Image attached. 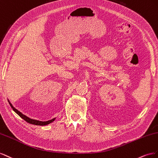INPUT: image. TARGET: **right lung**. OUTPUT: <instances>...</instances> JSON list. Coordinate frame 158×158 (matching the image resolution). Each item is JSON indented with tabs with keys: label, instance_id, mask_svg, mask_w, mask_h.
Masks as SVG:
<instances>
[{
	"label": "right lung",
	"instance_id": "right-lung-1",
	"mask_svg": "<svg viewBox=\"0 0 158 158\" xmlns=\"http://www.w3.org/2000/svg\"><path fill=\"white\" fill-rule=\"evenodd\" d=\"M8 102H9V104H10V106L12 107V110H14L17 114H19L22 119H24L25 121L27 122V123H30V124H35V125H40V126H45V125H47V124H49L52 123V122H53L54 120H55V119H56V118H53V119H52V120H50L44 121H44H40V120H34V119L30 118L29 117L26 116V115L22 114V112H20V111H19L17 109H16L15 108L12 106V105L11 104V103L10 102V101H9L8 100Z\"/></svg>",
	"mask_w": 158,
	"mask_h": 158
}]
</instances>
